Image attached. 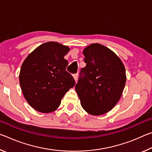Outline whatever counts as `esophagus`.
I'll list each match as a JSON object with an SVG mask.
<instances>
[{"label": "esophagus", "mask_w": 152, "mask_h": 152, "mask_svg": "<svg viewBox=\"0 0 152 152\" xmlns=\"http://www.w3.org/2000/svg\"><path fill=\"white\" fill-rule=\"evenodd\" d=\"M73 77H74V80H75V81L76 82V81H77V80H78V74H74V76H73Z\"/></svg>", "instance_id": "34e87169"}]
</instances>
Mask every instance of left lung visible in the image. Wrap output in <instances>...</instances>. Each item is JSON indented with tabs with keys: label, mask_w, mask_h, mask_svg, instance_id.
<instances>
[{
	"label": "left lung",
	"mask_w": 152,
	"mask_h": 152,
	"mask_svg": "<svg viewBox=\"0 0 152 152\" xmlns=\"http://www.w3.org/2000/svg\"><path fill=\"white\" fill-rule=\"evenodd\" d=\"M83 54L86 65L76 91L86 112L94 116L103 115L121 96L127 78L124 64L111 50L97 43L84 48Z\"/></svg>",
	"instance_id": "1"
}]
</instances>
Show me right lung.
Returning <instances> with one entry per match:
<instances>
[{
  "instance_id": "obj_1",
  "label": "right lung",
  "mask_w": 152,
  "mask_h": 152,
  "mask_svg": "<svg viewBox=\"0 0 152 152\" xmlns=\"http://www.w3.org/2000/svg\"><path fill=\"white\" fill-rule=\"evenodd\" d=\"M70 48L49 42L35 48L25 58L19 73L20 88L25 100L40 113L54 111L75 81L66 68L64 59Z\"/></svg>"
}]
</instances>
